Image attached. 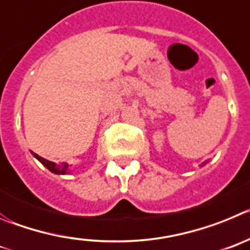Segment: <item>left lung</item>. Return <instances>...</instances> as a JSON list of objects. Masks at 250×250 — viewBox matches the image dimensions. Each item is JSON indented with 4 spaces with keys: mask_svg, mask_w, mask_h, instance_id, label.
<instances>
[{
    "mask_svg": "<svg viewBox=\"0 0 250 250\" xmlns=\"http://www.w3.org/2000/svg\"><path fill=\"white\" fill-rule=\"evenodd\" d=\"M204 164H206V163H204Z\"/></svg>",
    "mask_w": 250,
    "mask_h": 250,
    "instance_id": "1",
    "label": "left lung"
}]
</instances>
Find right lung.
Returning <instances> with one entry per match:
<instances>
[{
  "label": "right lung",
  "mask_w": 250,
  "mask_h": 250,
  "mask_svg": "<svg viewBox=\"0 0 250 250\" xmlns=\"http://www.w3.org/2000/svg\"><path fill=\"white\" fill-rule=\"evenodd\" d=\"M31 153H32L35 158H37L38 161L43 164L47 169L51 170V172L55 173V174H67V173H69V166L67 163L57 164V163H55V162L47 161V159L42 158V157H40L38 154H36V153H33V152H31Z\"/></svg>",
  "instance_id": "right-lung-1"
}]
</instances>
